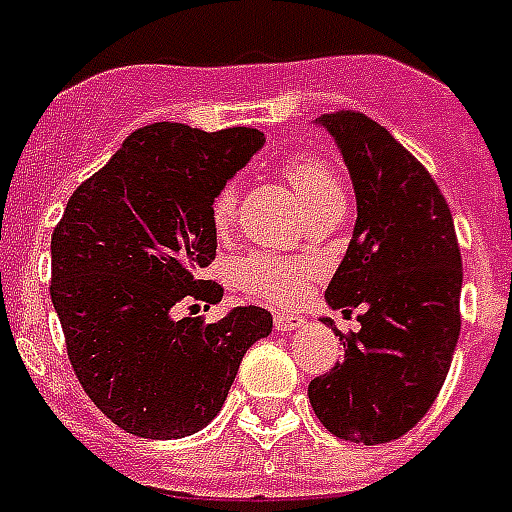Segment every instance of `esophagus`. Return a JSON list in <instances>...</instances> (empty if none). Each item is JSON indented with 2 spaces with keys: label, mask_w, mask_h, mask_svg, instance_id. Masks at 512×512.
Listing matches in <instances>:
<instances>
[{
  "label": "esophagus",
  "mask_w": 512,
  "mask_h": 512,
  "mask_svg": "<svg viewBox=\"0 0 512 512\" xmlns=\"http://www.w3.org/2000/svg\"><path fill=\"white\" fill-rule=\"evenodd\" d=\"M273 324H276L279 332H300V329H305V319L300 313H276Z\"/></svg>",
  "instance_id": "obj_1"
}]
</instances>
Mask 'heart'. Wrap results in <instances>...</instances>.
<instances>
[{
  "label": "heart",
  "instance_id": "b5f03b06",
  "mask_svg": "<svg viewBox=\"0 0 512 512\" xmlns=\"http://www.w3.org/2000/svg\"><path fill=\"white\" fill-rule=\"evenodd\" d=\"M281 175L287 177V183L300 196L305 209H313L332 196H342L335 170L316 156H292L281 164ZM236 201H239L236 188L223 185L209 204V220H212L217 236H225L231 231L233 217H236ZM308 279H311V265L303 263V260L252 252L236 263V281H239L244 295L257 297V300H271V303L279 305L295 303L297 297L303 295Z\"/></svg>",
  "mask_w": 512,
  "mask_h": 512
}]
</instances>
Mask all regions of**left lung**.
Wrapping results in <instances>:
<instances>
[{"instance_id":"1","label":"left lung","mask_w":512,"mask_h":512,"mask_svg":"<svg viewBox=\"0 0 512 512\" xmlns=\"http://www.w3.org/2000/svg\"><path fill=\"white\" fill-rule=\"evenodd\" d=\"M356 191L353 239L327 303L361 329L340 364L308 385L321 425L342 441L388 444L425 417L460 337L462 257L444 193L385 127L358 114L319 116ZM337 332V329H335Z\"/></svg>"}]
</instances>
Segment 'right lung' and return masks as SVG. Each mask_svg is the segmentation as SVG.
<instances>
[{
    "label": "right lung",
    "instance_id": "1",
    "mask_svg": "<svg viewBox=\"0 0 512 512\" xmlns=\"http://www.w3.org/2000/svg\"><path fill=\"white\" fill-rule=\"evenodd\" d=\"M265 138L252 127L204 132L156 122L124 140L84 180L52 231L50 297L84 393L140 438L191 436L215 420L271 313L233 308L225 319H177L223 300L201 279L215 260V193Z\"/></svg>",
    "mask_w": 512,
    "mask_h": 512
}]
</instances>
